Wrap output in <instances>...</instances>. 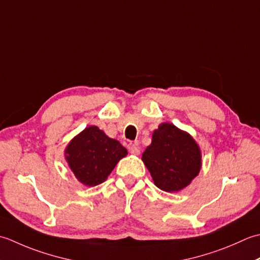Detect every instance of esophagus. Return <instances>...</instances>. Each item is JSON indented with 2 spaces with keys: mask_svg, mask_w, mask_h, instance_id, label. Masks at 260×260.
<instances>
[{
  "mask_svg": "<svg viewBox=\"0 0 260 260\" xmlns=\"http://www.w3.org/2000/svg\"><path fill=\"white\" fill-rule=\"evenodd\" d=\"M128 150H129L130 153H132V155H139V152H140L139 148H138V146L135 145V144H129L128 145Z\"/></svg>",
  "mask_w": 260,
  "mask_h": 260,
  "instance_id": "obj_1",
  "label": "esophagus"
}]
</instances>
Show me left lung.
Listing matches in <instances>:
<instances>
[{"instance_id": "left-lung-1", "label": "left lung", "mask_w": 260, "mask_h": 260, "mask_svg": "<svg viewBox=\"0 0 260 260\" xmlns=\"http://www.w3.org/2000/svg\"><path fill=\"white\" fill-rule=\"evenodd\" d=\"M142 160L157 187L177 192L199 174L201 151L186 132L174 124L161 123L153 131L151 145L142 153Z\"/></svg>"}]
</instances>
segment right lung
<instances>
[{"mask_svg": "<svg viewBox=\"0 0 260 260\" xmlns=\"http://www.w3.org/2000/svg\"><path fill=\"white\" fill-rule=\"evenodd\" d=\"M66 159L79 182L87 186L103 183L126 149L98 126H88L71 141Z\"/></svg>", "mask_w": 260, "mask_h": 260, "instance_id": "1", "label": "right lung"}]
</instances>
